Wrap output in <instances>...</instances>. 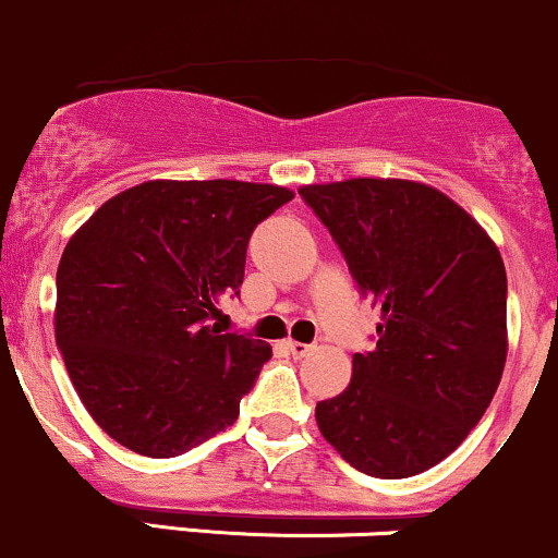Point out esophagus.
Segmentation results:
<instances>
[{
	"mask_svg": "<svg viewBox=\"0 0 558 558\" xmlns=\"http://www.w3.org/2000/svg\"><path fill=\"white\" fill-rule=\"evenodd\" d=\"M286 350H289V353L294 355V357H304V355H310V353H313V344L294 342V339H289V342H286Z\"/></svg>",
	"mask_w": 558,
	"mask_h": 558,
	"instance_id": "34e87169",
	"label": "esophagus"
}]
</instances>
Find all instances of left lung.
Wrapping results in <instances>:
<instances>
[{
    "mask_svg": "<svg viewBox=\"0 0 558 558\" xmlns=\"http://www.w3.org/2000/svg\"><path fill=\"white\" fill-rule=\"evenodd\" d=\"M383 310L377 348L315 407L320 433L374 478H409L460 447L495 398L508 355L506 264L444 192L407 179L299 190Z\"/></svg>",
    "mask_w": 558,
    "mask_h": 558,
    "instance_id": "1",
    "label": "left lung"
}]
</instances>
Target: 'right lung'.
Masks as SVG:
<instances>
[{
    "mask_svg": "<svg viewBox=\"0 0 558 558\" xmlns=\"http://www.w3.org/2000/svg\"><path fill=\"white\" fill-rule=\"evenodd\" d=\"M294 192L251 181H144L63 248L56 344L90 417L144 457L230 427L269 344L210 320L240 294L251 232Z\"/></svg>",
    "mask_w": 558,
    "mask_h": 558,
    "instance_id": "obj_1",
    "label": "right lung"
}]
</instances>
